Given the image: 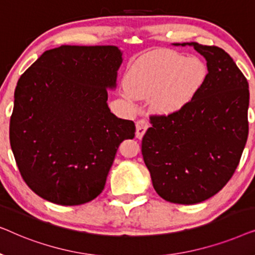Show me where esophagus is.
<instances>
[{
	"instance_id": "obj_1",
	"label": "esophagus",
	"mask_w": 255,
	"mask_h": 255,
	"mask_svg": "<svg viewBox=\"0 0 255 255\" xmlns=\"http://www.w3.org/2000/svg\"><path fill=\"white\" fill-rule=\"evenodd\" d=\"M148 128V123L147 121L141 118V120H138L135 122V137L141 139L142 135L145 134L146 130Z\"/></svg>"
}]
</instances>
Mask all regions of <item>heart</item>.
Returning <instances> with one entry per match:
<instances>
[{
	"label": "heart",
	"mask_w": 255,
	"mask_h": 255,
	"mask_svg": "<svg viewBox=\"0 0 255 255\" xmlns=\"http://www.w3.org/2000/svg\"><path fill=\"white\" fill-rule=\"evenodd\" d=\"M207 76L204 62L174 51H154L132 65L125 78L128 94L138 99L151 97L152 108L169 114L193 99Z\"/></svg>",
	"instance_id": "b5f03b06"
}]
</instances>
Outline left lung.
Listing matches in <instances>:
<instances>
[{
  "mask_svg": "<svg viewBox=\"0 0 255 255\" xmlns=\"http://www.w3.org/2000/svg\"><path fill=\"white\" fill-rule=\"evenodd\" d=\"M187 44L207 60L203 85L181 109L149 116L152 127L141 140L155 191L177 204L200 203L223 189L238 167L249 135L245 75L223 48Z\"/></svg>",
  "mask_w": 255,
  "mask_h": 255,
  "instance_id": "obj_1",
  "label": "left lung"
}]
</instances>
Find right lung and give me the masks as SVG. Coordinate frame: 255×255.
Returning <instances> with one entry per match:
<instances>
[{
	"label": "right lung",
	"mask_w": 255,
	"mask_h": 255,
	"mask_svg": "<svg viewBox=\"0 0 255 255\" xmlns=\"http://www.w3.org/2000/svg\"><path fill=\"white\" fill-rule=\"evenodd\" d=\"M123 61L116 46L61 45L20 76L10 117V145L27 187L44 200L79 205L102 193L132 121L110 113L108 89Z\"/></svg>",
	"instance_id": "1"
}]
</instances>
